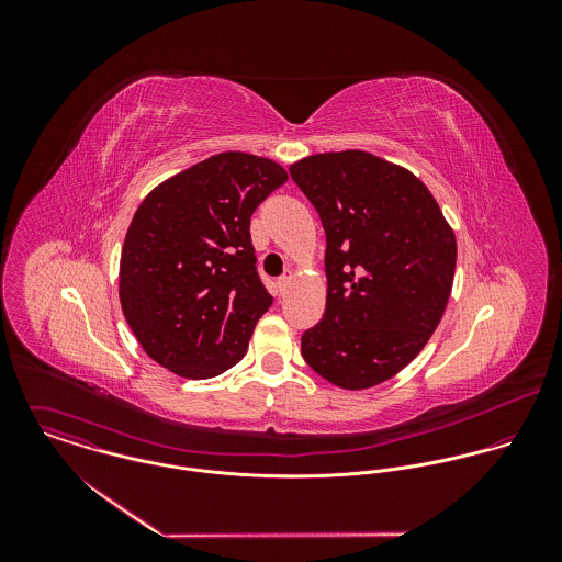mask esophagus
Masks as SVG:
<instances>
[{
  "label": "esophagus",
  "instance_id": "34e87169",
  "mask_svg": "<svg viewBox=\"0 0 562 562\" xmlns=\"http://www.w3.org/2000/svg\"><path fill=\"white\" fill-rule=\"evenodd\" d=\"M290 283H292V272H285L283 277H279V281H277V285H279V292L283 294V292L290 288Z\"/></svg>",
  "mask_w": 562,
  "mask_h": 562
}]
</instances>
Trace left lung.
Here are the masks:
<instances>
[{
    "label": "left lung",
    "instance_id": "8db88e82",
    "mask_svg": "<svg viewBox=\"0 0 562 562\" xmlns=\"http://www.w3.org/2000/svg\"><path fill=\"white\" fill-rule=\"evenodd\" d=\"M326 234V307L301 337L305 361L341 390H368L411 363L452 292L457 240L406 168L366 151L290 166Z\"/></svg>",
    "mask_w": 562,
    "mask_h": 562
}]
</instances>
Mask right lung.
<instances>
[{
  "instance_id": "1",
  "label": "right lung",
  "mask_w": 562,
  "mask_h": 562,
  "mask_svg": "<svg viewBox=\"0 0 562 562\" xmlns=\"http://www.w3.org/2000/svg\"><path fill=\"white\" fill-rule=\"evenodd\" d=\"M285 181L277 161L227 151L166 179L136 210L121 252V307L170 372L210 379L246 355L272 305L250 216Z\"/></svg>"
}]
</instances>
